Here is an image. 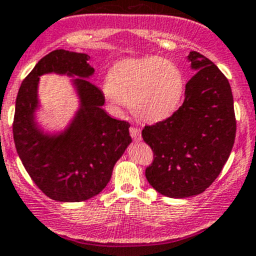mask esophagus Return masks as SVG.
Returning <instances> with one entry per match:
<instances>
[{
    "instance_id": "34e87169",
    "label": "esophagus",
    "mask_w": 256,
    "mask_h": 256,
    "mask_svg": "<svg viewBox=\"0 0 256 256\" xmlns=\"http://www.w3.org/2000/svg\"><path fill=\"white\" fill-rule=\"evenodd\" d=\"M130 137H132L134 140H142V134H140V130H138V128H136V126H130Z\"/></svg>"
}]
</instances>
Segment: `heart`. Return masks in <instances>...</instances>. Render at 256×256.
I'll use <instances>...</instances> for the list:
<instances>
[{
    "label": "heart",
    "mask_w": 256,
    "mask_h": 256,
    "mask_svg": "<svg viewBox=\"0 0 256 256\" xmlns=\"http://www.w3.org/2000/svg\"><path fill=\"white\" fill-rule=\"evenodd\" d=\"M106 94L130 106L134 116L158 123L174 116L184 96V76L174 62L160 56L126 59L112 68Z\"/></svg>",
    "instance_id": "heart-1"
}]
</instances>
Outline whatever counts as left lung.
<instances>
[{
	"label": "left lung",
	"mask_w": 256,
	"mask_h": 256,
	"mask_svg": "<svg viewBox=\"0 0 256 256\" xmlns=\"http://www.w3.org/2000/svg\"><path fill=\"white\" fill-rule=\"evenodd\" d=\"M196 74L184 102L166 120L146 126L144 142L154 152L146 170L150 186L171 198L202 194L220 174L236 133L231 86L211 60L197 51L187 55Z\"/></svg>",
	"instance_id": "left-lung-1"
}]
</instances>
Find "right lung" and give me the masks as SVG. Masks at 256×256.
I'll use <instances>...</instances> for the list:
<instances>
[{
    "label": "right lung",
    "instance_id": "add662e5",
    "mask_svg": "<svg viewBox=\"0 0 256 256\" xmlns=\"http://www.w3.org/2000/svg\"><path fill=\"white\" fill-rule=\"evenodd\" d=\"M89 55L59 48L44 56L18 89L14 140L24 167L48 197L80 202L96 196L110 181L116 160L132 143L130 123L103 109V93L89 79L94 68ZM45 74L77 78L72 84L80 100L64 130H44L37 122L40 76Z\"/></svg>",
    "mask_w": 256,
    "mask_h": 256
}]
</instances>
